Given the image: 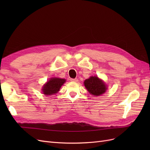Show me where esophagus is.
I'll list each match as a JSON object with an SVG mask.
<instances>
[{"label":"esophagus","mask_w":150,"mask_h":150,"mask_svg":"<svg viewBox=\"0 0 150 150\" xmlns=\"http://www.w3.org/2000/svg\"><path fill=\"white\" fill-rule=\"evenodd\" d=\"M71 81H72V82H78V79H77V78H75V79H71Z\"/></svg>","instance_id":"34e87169"}]
</instances>
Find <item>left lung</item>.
<instances>
[{
  "instance_id": "1",
  "label": "left lung",
  "mask_w": 150,
  "mask_h": 150,
  "mask_svg": "<svg viewBox=\"0 0 150 150\" xmlns=\"http://www.w3.org/2000/svg\"><path fill=\"white\" fill-rule=\"evenodd\" d=\"M84 84L89 93L94 96H100L106 90V85L97 76L90 77L84 81Z\"/></svg>"
}]
</instances>
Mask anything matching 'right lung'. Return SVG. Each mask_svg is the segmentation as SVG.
Returning <instances> with one entry per match:
<instances>
[{
    "mask_svg": "<svg viewBox=\"0 0 150 150\" xmlns=\"http://www.w3.org/2000/svg\"><path fill=\"white\" fill-rule=\"evenodd\" d=\"M66 82V79L53 78L48 81L42 88L43 94L46 95H52L57 93L59 91L61 86Z\"/></svg>",
    "mask_w": 150,
    "mask_h": 150,
    "instance_id": "right-lung-1",
    "label": "right lung"
}]
</instances>
